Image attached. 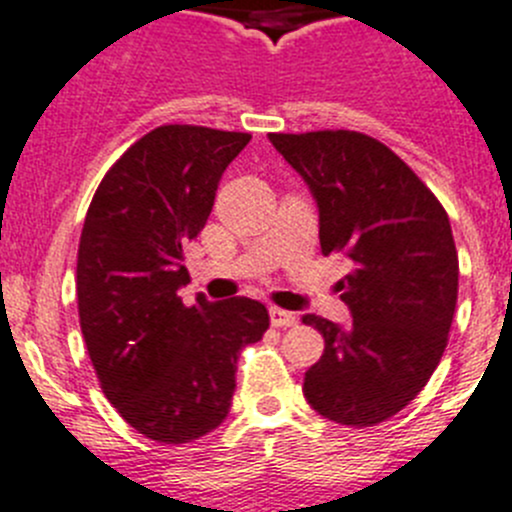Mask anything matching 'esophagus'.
Wrapping results in <instances>:
<instances>
[{
	"mask_svg": "<svg viewBox=\"0 0 512 512\" xmlns=\"http://www.w3.org/2000/svg\"><path fill=\"white\" fill-rule=\"evenodd\" d=\"M270 323L275 328H290L298 323V315L283 308H270Z\"/></svg>",
	"mask_w": 512,
	"mask_h": 512,
	"instance_id": "esophagus-1",
	"label": "esophagus"
}]
</instances>
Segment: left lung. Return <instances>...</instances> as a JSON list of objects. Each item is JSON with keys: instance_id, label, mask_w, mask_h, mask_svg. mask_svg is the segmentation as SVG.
Wrapping results in <instances>:
<instances>
[{"instance_id": "8db88e82", "label": "left lung", "mask_w": 512, "mask_h": 512, "mask_svg": "<svg viewBox=\"0 0 512 512\" xmlns=\"http://www.w3.org/2000/svg\"><path fill=\"white\" fill-rule=\"evenodd\" d=\"M318 207L323 255L356 265L338 283L351 323L303 315L326 341L303 394L321 417L374 427L424 389L457 305L450 217L399 156L356 131L270 133Z\"/></svg>"}]
</instances>
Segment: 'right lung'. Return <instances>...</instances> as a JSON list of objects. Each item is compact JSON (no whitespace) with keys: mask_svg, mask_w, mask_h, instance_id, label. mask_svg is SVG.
<instances>
[{"mask_svg":"<svg viewBox=\"0 0 512 512\" xmlns=\"http://www.w3.org/2000/svg\"><path fill=\"white\" fill-rule=\"evenodd\" d=\"M250 133L161 126L103 176L78 250L80 331L100 386L138 434L184 444L232 407L237 358L270 328L252 298L186 308L184 250Z\"/></svg>","mask_w":512,"mask_h":512,"instance_id":"right-lung-1","label":"right lung"}]
</instances>
